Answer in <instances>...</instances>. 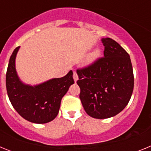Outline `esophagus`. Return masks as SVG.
I'll use <instances>...</instances> for the list:
<instances>
[{"mask_svg":"<svg viewBox=\"0 0 151 151\" xmlns=\"http://www.w3.org/2000/svg\"><path fill=\"white\" fill-rule=\"evenodd\" d=\"M73 79H74L75 82H77V80L78 79V75H77L76 72H73Z\"/></svg>","mask_w":151,"mask_h":151,"instance_id":"34e87169","label":"esophagus"}]
</instances>
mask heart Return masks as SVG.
<instances>
[{"mask_svg":"<svg viewBox=\"0 0 151 151\" xmlns=\"http://www.w3.org/2000/svg\"><path fill=\"white\" fill-rule=\"evenodd\" d=\"M101 57V52L99 50H95L89 56L88 59V63H94V61L97 60L99 57Z\"/></svg>","mask_w":151,"mask_h":151,"instance_id":"b5f03b06","label":"heart"}]
</instances>
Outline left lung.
Here are the masks:
<instances>
[{
  "label": "left lung",
  "instance_id": "8db88e82",
  "mask_svg": "<svg viewBox=\"0 0 151 151\" xmlns=\"http://www.w3.org/2000/svg\"><path fill=\"white\" fill-rule=\"evenodd\" d=\"M104 57L77 69L79 97L88 115L106 119L117 115L127 106L134 88L130 57L112 38L101 39Z\"/></svg>",
  "mask_w": 151,
  "mask_h": 151
}]
</instances>
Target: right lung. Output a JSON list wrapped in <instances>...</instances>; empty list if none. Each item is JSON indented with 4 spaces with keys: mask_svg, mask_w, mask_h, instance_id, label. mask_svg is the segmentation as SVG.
Here are the masks:
<instances>
[{
    "mask_svg": "<svg viewBox=\"0 0 151 151\" xmlns=\"http://www.w3.org/2000/svg\"><path fill=\"white\" fill-rule=\"evenodd\" d=\"M19 47L13 50L6 74L8 97L16 111L26 120L43 124L56 118L61 100L70 85L74 84L73 71L62 78H52L32 86L22 83L16 71L15 60Z\"/></svg>",
    "mask_w": 151,
    "mask_h": 151,
    "instance_id": "add662e5",
    "label": "right lung"
}]
</instances>
